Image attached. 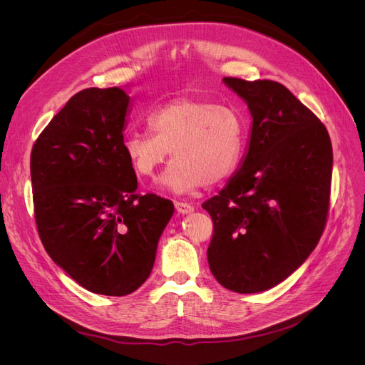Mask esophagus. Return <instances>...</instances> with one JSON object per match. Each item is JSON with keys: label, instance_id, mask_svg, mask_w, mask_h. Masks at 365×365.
I'll use <instances>...</instances> for the list:
<instances>
[{"label": "esophagus", "instance_id": "34e87169", "mask_svg": "<svg viewBox=\"0 0 365 365\" xmlns=\"http://www.w3.org/2000/svg\"><path fill=\"white\" fill-rule=\"evenodd\" d=\"M175 208H176V212L181 213V215L192 213L193 210H195V207H193L192 204H189V202H182V201H176V202H175Z\"/></svg>", "mask_w": 365, "mask_h": 365}]
</instances>
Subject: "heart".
Here are the masks:
<instances>
[{
    "label": "heart",
    "instance_id": "1",
    "mask_svg": "<svg viewBox=\"0 0 365 365\" xmlns=\"http://www.w3.org/2000/svg\"><path fill=\"white\" fill-rule=\"evenodd\" d=\"M149 132H132L123 152L137 175L150 178L172 152L160 184L185 193L228 180L244 158L247 125L237 109L205 98H176L153 111Z\"/></svg>",
    "mask_w": 365,
    "mask_h": 365
}]
</instances>
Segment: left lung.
<instances>
[{
  "mask_svg": "<svg viewBox=\"0 0 365 365\" xmlns=\"http://www.w3.org/2000/svg\"><path fill=\"white\" fill-rule=\"evenodd\" d=\"M224 82L248 103L252 129L239 172L202 204L213 220L208 267L224 288L267 291L309 257L330 207L334 152L311 109L274 81Z\"/></svg>",
  "mask_w": 365,
  "mask_h": 365,
  "instance_id": "obj_1",
  "label": "left lung"
}]
</instances>
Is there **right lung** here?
<instances>
[{
	"mask_svg": "<svg viewBox=\"0 0 365 365\" xmlns=\"http://www.w3.org/2000/svg\"><path fill=\"white\" fill-rule=\"evenodd\" d=\"M129 96L86 88L51 118L31 149L36 228L54 263L85 289L121 297L146 282L173 204L137 192L123 152Z\"/></svg>",
	"mask_w": 365,
	"mask_h": 365,
	"instance_id": "right-lung-1",
	"label": "right lung"
}]
</instances>
